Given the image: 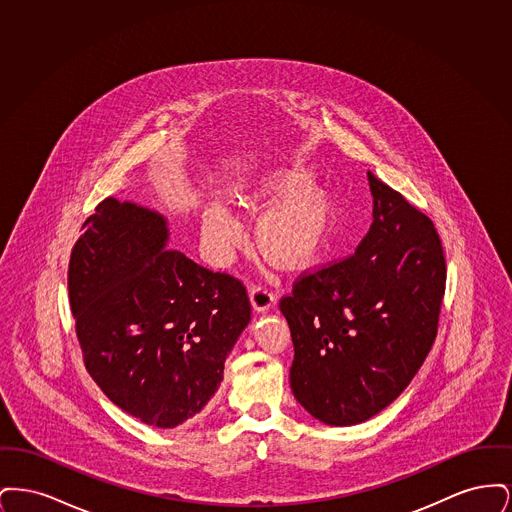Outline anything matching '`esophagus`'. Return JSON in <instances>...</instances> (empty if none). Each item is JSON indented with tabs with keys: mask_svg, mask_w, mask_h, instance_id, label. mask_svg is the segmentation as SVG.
Returning a JSON list of instances; mask_svg holds the SVG:
<instances>
[{
	"mask_svg": "<svg viewBox=\"0 0 512 512\" xmlns=\"http://www.w3.org/2000/svg\"><path fill=\"white\" fill-rule=\"evenodd\" d=\"M249 299L255 313H267L268 309L274 305V295L267 286H253L249 290Z\"/></svg>",
	"mask_w": 512,
	"mask_h": 512,
	"instance_id": "1",
	"label": "esophagus"
}]
</instances>
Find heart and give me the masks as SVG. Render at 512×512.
I'll return each instance as SVG.
<instances>
[{
	"label": "heart",
	"mask_w": 512,
	"mask_h": 512,
	"mask_svg": "<svg viewBox=\"0 0 512 512\" xmlns=\"http://www.w3.org/2000/svg\"><path fill=\"white\" fill-rule=\"evenodd\" d=\"M236 199L251 211L273 205L255 222V244L280 267L311 265L332 240L334 201L305 169L268 172ZM201 230L207 251L217 261L228 259L242 238L240 222L220 201L205 205Z\"/></svg>",
	"instance_id": "obj_1"
}]
</instances>
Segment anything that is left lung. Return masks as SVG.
Listing matches in <instances>:
<instances>
[{
    "label": "left lung",
    "instance_id": "left-lung-1",
    "mask_svg": "<svg viewBox=\"0 0 512 512\" xmlns=\"http://www.w3.org/2000/svg\"><path fill=\"white\" fill-rule=\"evenodd\" d=\"M372 224L357 251L295 282L280 311L292 332L290 384L328 426L384 411L438 334L445 257L434 222L372 172Z\"/></svg>",
    "mask_w": 512,
    "mask_h": 512
}]
</instances>
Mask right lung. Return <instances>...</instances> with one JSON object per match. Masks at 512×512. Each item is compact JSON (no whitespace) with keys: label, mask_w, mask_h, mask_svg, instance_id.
Listing matches in <instances>:
<instances>
[{"label":"right lung","mask_w":512,"mask_h":512,"mask_svg":"<svg viewBox=\"0 0 512 512\" xmlns=\"http://www.w3.org/2000/svg\"><path fill=\"white\" fill-rule=\"evenodd\" d=\"M82 228L69 299L86 370L149 426L194 418L251 320L244 284L167 249V219L142 205L107 197Z\"/></svg>","instance_id":"obj_1"}]
</instances>
